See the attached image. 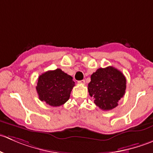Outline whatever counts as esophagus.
<instances>
[{
	"label": "esophagus",
	"mask_w": 153,
	"mask_h": 153,
	"mask_svg": "<svg viewBox=\"0 0 153 153\" xmlns=\"http://www.w3.org/2000/svg\"><path fill=\"white\" fill-rule=\"evenodd\" d=\"M78 84H85V80H81V81H78Z\"/></svg>",
	"instance_id": "obj_1"
}]
</instances>
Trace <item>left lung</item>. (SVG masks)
Wrapping results in <instances>:
<instances>
[{"label": "left lung", "instance_id": "left-lung-1", "mask_svg": "<svg viewBox=\"0 0 153 153\" xmlns=\"http://www.w3.org/2000/svg\"><path fill=\"white\" fill-rule=\"evenodd\" d=\"M126 80L124 74L113 67L99 68L91 75L88 84L89 95L102 110H110L118 106L125 94Z\"/></svg>", "mask_w": 153, "mask_h": 153}]
</instances>
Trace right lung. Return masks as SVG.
I'll list each match as a JSON object with an SVG mask.
<instances>
[{
  "mask_svg": "<svg viewBox=\"0 0 153 153\" xmlns=\"http://www.w3.org/2000/svg\"><path fill=\"white\" fill-rule=\"evenodd\" d=\"M74 86L72 76L61 69H56L38 77L36 90L41 101L52 106H59L69 100Z\"/></svg>",
  "mask_w": 153,
  "mask_h": 153,
  "instance_id": "add662e5",
  "label": "right lung"
}]
</instances>
